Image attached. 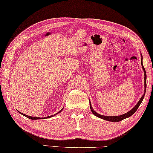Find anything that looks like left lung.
Masks as SVG:
<instances>
[{
	"instance_id": "8db88e82",
	"label": "left lung",
	"mask_w": 153,
	"mask_h": 153,
	"mask_svg": "<svg viewBox=\"0 0 153 153\" xmlns=\"http://www.w3.org/2000/svg\"><path fill=\"white\" fill-rule=\"evenodd\" d=\"M141 66H142V68H143V69L144 74H145V77H144V79H145V93L143 94V96H142V97H141V98H140V101L137 102V104L136 105V106H135L134 108H132V109H131L130 111H128V113H125V114H123L122 115H119V116H104V115H102L100 114H98V113H97V112H96L93 109V108H92L91 104V102H90V108H91V110L92 113H93L95 116H97V117H99V118H101L102 119H104V120H109V121L119 122V121H120V120H122L125 119L126 118H128V117H129L131 115H132L134 113L137 111V109H138V108H139V106L140 105L141 103L142 102V101H143V100L144 97H145V91H146V87H147V83H146L147 75H146V72H145V70L144 67H143V62H142V55H141Z\"/></svg>"
}]
</instances>
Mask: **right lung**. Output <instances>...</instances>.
<instances>
[{
    "label": "right lung",
    "instance_id": "right-lung-1",
    "mask_svg": "<svg viewBox=\"0 0 153 153\" xmlns=\"http://www.w3.org/2000/svg\"><path fill=\"white\" fill-rule=\"evenodd\" d=\"M63 109V108H62ZM62 109L60 110V111L59 112V113H60V111H62ZM20 113V112H19ZM21 114H22L23 115H24V116H25L26 117H27V118H28V119H32V120H36V119H40L41 118H40V117H31V116H28V115H25V114H23V113H21ZM56 114H55L54 115H55ZM53 117V115H51V116H49V117H45V118H49V117Z\"/></svg>",
    "mask_w": 153,
    "mask_h": 153
}]
</instances>
